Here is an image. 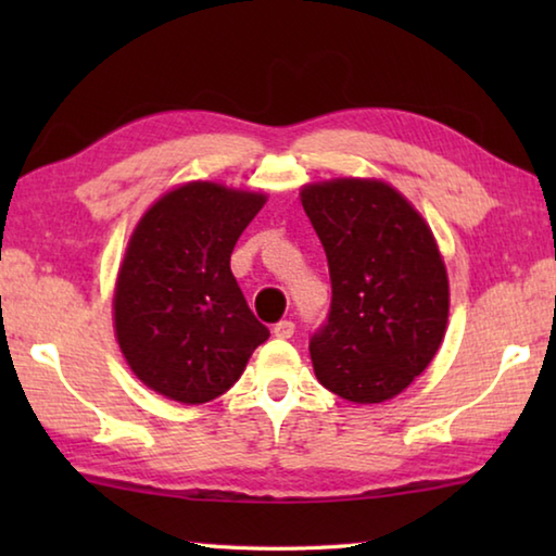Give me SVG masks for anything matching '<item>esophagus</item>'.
Listing matches in <instances>:
<instances>
[{"instance_id":"obj_1","label":"esophagus","mask_w":556,"mask_h":556,"mask_svg":"<svg viewBox=\"0 0 556 556\" xmlns=\"http://www.w3.org/2000/svg\"><path fill=\"white\" fill-rule=\"evenodd\" d=\"M294 324H291V321H279L275 328H271V333H275L277 338H291V336H294Z\"/></svg>"}]
</instances>
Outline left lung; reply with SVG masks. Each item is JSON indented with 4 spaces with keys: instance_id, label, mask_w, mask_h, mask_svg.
I'll return each mask as SVG.
<instances>
[{
    "instance_id": "1",
    "label": "left lung",
    "mask_w": 556,
    "mask_h": 556,
    "mask_svg": "<svg viewBox=\"0 0 556 556\" xmlns=\"http://www.w3.org/2000/svg\"><path fill=\"white\" fill-rule=\"evenodd\" d=\"M331 271V314L312 338L314 372L355 404L397 397L434 361L448 324V275L421 213L382 178L301 186Z\"/></svg>"
}]
</instances>
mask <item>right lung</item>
Listing matches in <instances>:
<instances>
[{"mask_svg": "<svg viewBox=\"0 0 556 556\" xmlns=\"http://www.w3.org/2000/svg\"><path fill=\"white\" fill-rule=\"evenodd\" d=\"M265 203V191L186 181L159 195L131 230L112 324L129 370L162 397H220L269 338L230 271L235 242Z\"/></svg>", "mask_w": 556, "mask_h": 556, "instance_id": "1", "label": "right lung"}]
</instances>
